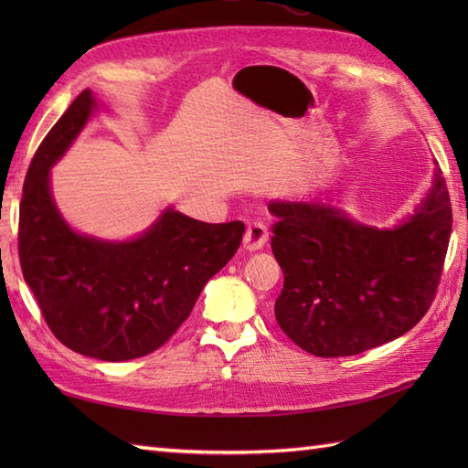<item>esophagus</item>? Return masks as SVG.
Listing matches in <instances>:
<instances>
[{
  "label": "esophagus",
  "instance_id": "34e87169",
  "mask_svg": "<svg viewBox=\"0 0 468 468\" xmlns=\"http://www.w3.org/2000/svg\"><path fill=\"white\" fill-rule=\"evenodd\" d=\"M270 239V231L261 221H253L247 225V231L243 237V247L247 251H257L263 250V245Z\"/></svg>",
  "mask_w": 468,
  "mask_h": 468
}]
</instances>
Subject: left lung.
I'll use <instances>...</instances> for the list:
<instances>
[{"label":"left lung","mask_w":468,"mask_h":468,"mask_svg":"<svg viewBox=\"0 0 468 468\" xmlns=\"http://www.w3.org/2000/svg\"><path fill=\"white\" fill-rule=\"evenodd\" d=\"M271 250L283 271L275 320L320 357L362 354L419 324L436 295L452 231L441 168L394 229L356 223L320 201H271Z\"/></svg>","instance_id":"left-lung-1"}]
</instances>
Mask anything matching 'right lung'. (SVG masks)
<instances>
[{
    "instance_id": "right-lung-1",
    "label": "right lung",
    "mask_w": 468,
    "mask_h": 468,
    "mask_svg": "<svg viewBox=\"0 0 468 468\" xmlns=\"http://www.w3.org/2000/svg\"><path fill=\"white\" fill-rule=\"evenodd\" d=\"M98 111L90 90L68 106L27 168L17 251L49 330L69 350L106 362L158 350L211 277L239 250L245 225L203 223L168 207L131 241L76 233L59 215L49 168Z\"/></svg>"
}]
</instances>
